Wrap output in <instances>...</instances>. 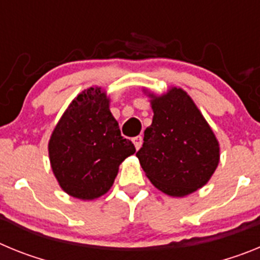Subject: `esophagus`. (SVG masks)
Returning <instances> with one entry per match:
<instances>
[{
	"instance_id": "esophagus-1",
	"label": "esophagus",
	"mask_w": 260,
	"mask_h": 260,
	"mask_svg": "<svg viewBox=\"0 0 260 260\" xmlns=\"http://www.w3.org/2000/svg\"><path fill=\"white\" fill-rule=\"evenodd\" d=\"M133 143H134L135 148H137V150H139V148L142 147V143H143V138H142L141 135L134 137V138H133Z\"/></svg>"
}]
</instances>
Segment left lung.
I'll return each mask as SVG.
<instances>
[{"label":"left lung","instance_id":"1","mask_svg":"<svg viewBox=\"0 0 260 260\" xmlns=\"http://www.w3.org/2000/svg\"><path fill=\"white\" fill-rule=\"evenodd\" d=\"M150 96L152 123L137 152L147 178L171 197H186L210 181L220 161V144L201 110L180 87Z\"/></svg>","mask_w":260,"mask_h":260}]
</instances>
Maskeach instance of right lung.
I'll list each match as a JSON object with an SVG mask.
<instances>
[{
  "instance_id": "add662e5",
  "label": "right lung",
  "mask_w": 260,
  "mask_h": 260,
  "mask_svg": "<svg viewBox=\"0 0 260 260\" xmlns=\"http://www.w3.org/2000/svg\"><path fill=\"white\" fill-rule=\"evenodd\" d=\"M109 103L102 87L82 91L63 112L48 143L58 185L82 201L107 194L119 164L135 152L134 144L121 135Z\"/></svg>"
}]
</instances>
